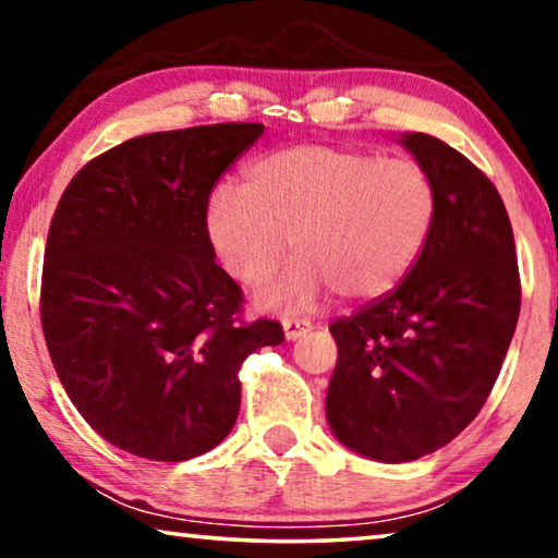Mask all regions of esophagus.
<instances>
[{"label": "esophagus", "mask_w": 558, "mask_h": 558, "mask_svg": "<svg viewBox=\"0 0 558 558\" xmlns=\"http://www.w3.org/2000/svg\"><path fill=\"white\" fill-rule=\"evenodd\" d=\"M313 328L311 320L305 318H282V331H286V339L288 341H295L301 339V336H305Z\"/></svg>", "instance_id": "esophagus-1"}]
</instances>
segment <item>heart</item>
<instances>
[{
  "label": "heart",
  "instance_id": "obj_1",
  "mask_svg": "<svg viewBox=\"0 0 558 558\" xmlns=\"http://www.w3.org/2000/svg\"><path fill=\"white\" fill-rule=\"evenodd\" d=\"M433 177L412 159L303 144L255 161L245 190L219 186L207 234L225 270L253 286L298 255L257 303L305 308L326 290L347 301L387 295L404 280L435 222Z\"/></svg>",
  "mask_w": 558,
  "mask_h": 558
}]
</instances>
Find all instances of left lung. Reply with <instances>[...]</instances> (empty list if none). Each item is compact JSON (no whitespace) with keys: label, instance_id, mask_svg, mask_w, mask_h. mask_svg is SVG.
Listing matches in <instances>:
<instances>
[{"label":"left lung","instance_id":"8db88e82","mask_svg":"<svg viewBox=\"0 0 558 558\" xmlns=\"http://www.w3.org/2000/svg\"><path fill=\"white\" fill-rule=\"evenodd\" d=\"M399 144L433 177V230L391 293L328 328L339 347L328 427L379 462L435 452L475 420L521 311L511 219L490 179L427 133Z\"/></svg>","mask_w":558,"mask_h":558}]
</instances>
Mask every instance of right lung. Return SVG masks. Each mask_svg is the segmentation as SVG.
Here are the masks:
<instances>
[{"mask_svg":"<svg viewBox=\"0 0 558 558\" xmlns=\"http://www.w3.org/2000/svg\"><path fill=\"white\" fill-rule=\"evenodd\" d=\"M263 123L146 133L85 163L45 245L40 316L70 402L108 442L182 462L230 435L238 372L286 339L240 320L242 290L215 263L211 186Z\"/></svg>","mask_w":558,"mask_h":558,"instance_id":"right-lung-1","label":"right lung"}]
</instances>
